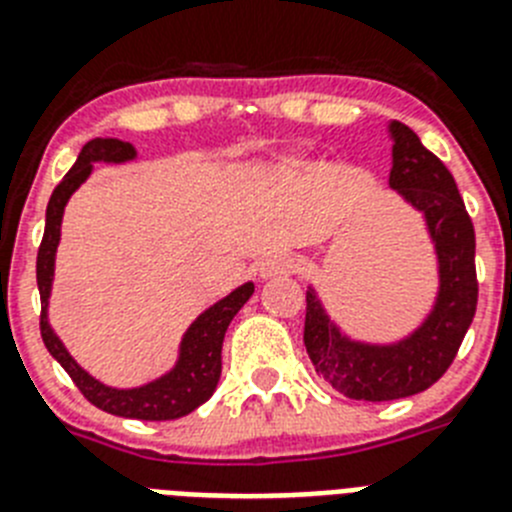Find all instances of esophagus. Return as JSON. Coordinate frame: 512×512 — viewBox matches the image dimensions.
I'll list each match as a JSON object with an SVG mask.
<instances>
[{"mask_svg": "<svg viewBox=\"0 0 512 512\" xmlns=\"http://www.w3.org/2000/svg\"><path fill=\"white\" fill-rule=\"evenodd\" d=\"M297 271V261L289 259V256H274V259H266L261 264V279H277V277H289Z\"/></svg>", "mask_w": 512, "mask_h": 512, "instance_id": "obj_1", "label": "esophagus"}]
</instances>
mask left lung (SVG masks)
Masks as SVG:
<instances>
[{
    "label": "left lung",
    "instance_id": "1",
    "mask_svg": "<svg viewBox=\"0 0 512 512\" xmlns=\"http://www.w3.org/2000/svg\"><path fill=\"white\" fill-rule=\"evenodd\" d=\"M390 187L423 212L438 259V295L428 318L397 343H364L341 333L315 289H307L305 348L315 372L351 400L384 402L418 395L446 374L477 310L474 225L454 176L420 143L390 122Z\"/></svg>",
    "mask_w": 512,
    "mask_h": 512
}]
</instances>
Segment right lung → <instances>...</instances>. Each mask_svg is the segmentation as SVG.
Wrapping results in <instances>:
<instances>
[{"instance_id": "1", "label": "right lung", "mask_w": 512, "mask_h": 512, "mask_svg": "<svg viewBox=\"0 0 512 512\" xmlns=\"http://www.w3.org/2000/svg\"><path fill=\"white\" fill-rule=\"evenodd\" d=\"M133 158L135 148L125 140L94 138L81 148L76 164L71 166L69 174L63 176L61 184L53 189L48 210H45V233L38 248V266H35L40 289V336H43L45 348L51 351L53 359L74 379L81 395L87 397L92 405H97L99 410L135 420H176L200 408L202 402L210 400L212 392H215L220 369H223V356L220 354H223L225 330H228L230 320L235 318V312L241 310L248 297L253 295L251 282L241 284L228 297L207 307L200 318L189 325L182 338V346H179V361L169 374L153 379L143 387H133V390H115V387H107L92 374L84 372L71 359L61 338L53 333L51 323H48V297H51L53 269H56V248L61 241L63 207H66L71 194L87 182L94 161L122 164V161H133Z\"/></svg>"}]
</instances>
